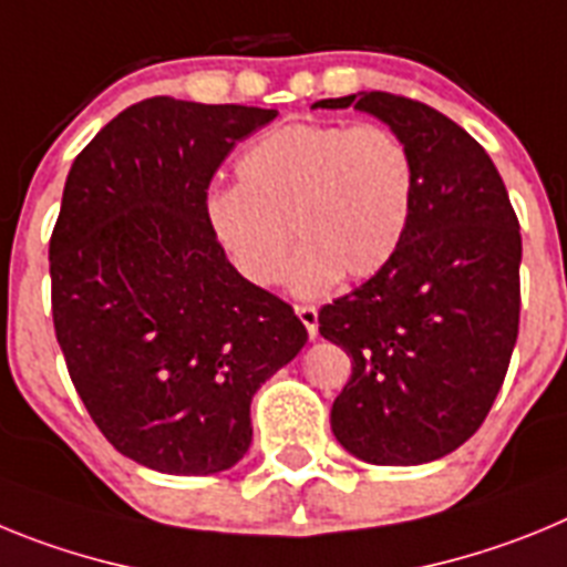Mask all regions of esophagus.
Here are the masks:
<instances>
[{
	"instance_id": "34e87169",
	"label": "esophagus",
	"mask_w": 567,
	"mask_h": 567,
	"mask_svg": "<svg viewBox=\"0 0 567 567\" xmlns=\"http://www.w3.org/2000/svg\"><path fill=\"white\" fill-rule=\"evenodd\" d=\"M295 312H298L300 323L307 327L309 338H315V334H318V309L309 307V303H298V307H295Z\"/></svg>"
}]
</instances>
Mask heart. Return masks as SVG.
<instances>
[{
  "label": "heart",
  "instance_id": "1",
  "mask_svg": "<svg viewBox=\"0 0 567 567\" xmlns=\"http://www.w3.org/2000/svg\"><path fill=\"white\" fill-rule=\"evenodd\" d=\"M235 169L238 184L207 195V221L255 287L284 278L292 235L295 292L372 278L403 247L417 204L412 150L383 124H284L249 144Z\"/></svg>",
  "mask_w": 567,
  "mask_h": 567
}]
</instances>
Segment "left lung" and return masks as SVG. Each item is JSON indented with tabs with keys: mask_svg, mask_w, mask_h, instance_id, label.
<instances>
[{
	"mask_svg": "<svg viewBox=\"0 0 567 567\" xmlns=\"http://www.w3.org/2000/svg\"><path fill=\"white\" fill-rule=\"evenodd\" d=\"M349 104L409 144L417 204L389 267L318 315L320 334L352 358L332 432L365 463H432L477 432L508 372L519 221L488 153L449 115L383 90L315 107Z\"/></svg>",
	"mask_w": 567,
	"mask_h": 567,
	"instance_id": "8db88e82",
	"label": "left lung"
}]
</instances>
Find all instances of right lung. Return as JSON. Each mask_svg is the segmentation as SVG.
<instances>
[{"instance_id": "add662e5", "label": "right lung", "mask_w": 567, "mask_h": 567, "mask_svg": "<svg viewBox=\"0 0 567 567\" xmlns=\"http://www.w3.org/2000/svg\"><path fill=\"white\" fill-rule=\"evenodd\" d=\"M275 115L144 99L68 173L50 235L56 340L99 432L153 471L233 468L252 443V394L307 343L292 307L238 275L207 221L213 175Z\"/></svg>"}]
</instances>
